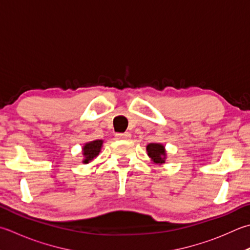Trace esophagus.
<instances>
[{
	"instance_id": "obj_1",
	"label": "esophagus",
	"mask_w": 250,
	"mask_h": 250,
	"mask_svg": "<svg viewBox=\"0 0 250 250\" xmlns=\"http://www.w3.org/2000/svg\"><path fill=\"white\" fill-rule=\"evenodd\" d=\"M131 136L129 132H125V133H117L116 134V139L117 140H128Z\"/></svg>"
}]
</instances>
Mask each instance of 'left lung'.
Returning <instances> with one entry per match:
<instances>
[{
  "instance_id": "obj_1",
  "label": "left lung",
  "mask_w": 250,
  "mask_h": 250,
  "mask_svg": "<svg viewBox=\"0 0 250 250\" xmlns=\"http://www.w3.org/2000/svg\"><path fill=\"white\" fill-rule=\"evenodd\" d=\"M147 155L154 164H165L166 149L165 146L160 143H150L146 146Z\"/></svg>"
}]
</instances>
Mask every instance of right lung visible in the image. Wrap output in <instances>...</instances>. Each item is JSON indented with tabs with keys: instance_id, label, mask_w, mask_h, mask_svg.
Here are the masks:
<instances>
[{
	"instance_id": "1",
	"label": "right lung",
	"mask_w": 250,
	"mask_h": 250,
	"mask_svg": "<svg viewBox=\"0 0 250 250\" xmlns=\"http://www.w3.org/2000/svg\"><path fill=\"white\" fill-rule=\"evenodd\" d=\"M103 145V140H95L85 143L82 148V154L84 156L83 164H89L90 161L94 159L97 155L100 154Z\"/></svg>"
}]
</instances>
